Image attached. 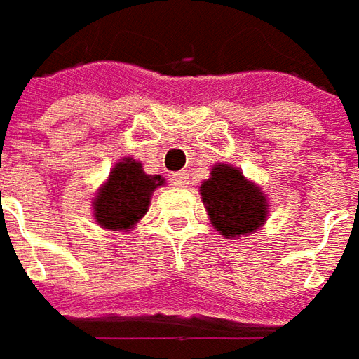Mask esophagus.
Here are the masks:
<instances>
[{"mask_svg":"<svg viewBox=\"0 0 359 359\" xmlns=\"http://www.w3.org/2000/svg\"><path fill=\"white\" fill-rule=\"evenodd\" d=\"M170 182H172V185H175V187H185V185L189 184V175H187V172H175V174H172V177H170Z\"/></svg>","mask_w":359,"mask_h":359,"instance_id":"34e87169","label":"esophagus"}]
</instances>
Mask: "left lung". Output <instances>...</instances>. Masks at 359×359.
Listing matches in <instances>:
<instances>
[{
    "label": "left lung",
    "instance_id": "1",
    "mask_svg": "<svg viewBox=\"0 0 359 359\" xmlns=\"http://www.w3.org/2000/svg\"><path fill=\"white\" fill-rule=\"evenodd\" d=\"M201 199L207 205L212 226L226 238L258 231L268 217L266 197L259 187L244 180L241 170L219 164L201 185Z\"/></svg>",
    "mask_w": 359,
    "mask_h": 359
}]
</instances>
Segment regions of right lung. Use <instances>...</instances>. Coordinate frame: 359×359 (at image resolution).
Segmentation results:
<instances>
[{
	"instance_id": "obj_1",
	"label": "right lung",
	"mask_w": 359,
	"mask_h": 359,
	"mask_svg": "<svg viewBox=\"0 0 359 359\" xmlns=\"http://www.w3.org/2000/svg\"><path fill=\"white\" fill-rule=\"evenodd\" d=\"M164 184L162 175H148L133 158L118 162L101 187L93 203V215L101 226L111 231H127L144 217L150 205V195Z\"/></svg>"
}]
</instances>
